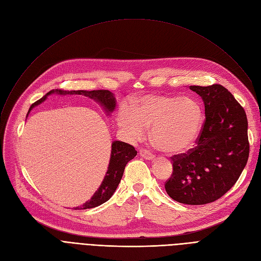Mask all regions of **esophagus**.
I'll use <instances>...</instances> for the list:
<instances>
[{"mask_svg": "<svg viewBox=\"0 0 261 261\" xmlns=\"http://www.w3.org/2000/svg\"><path fill=\"white\" fill-rule=\"evenodd\" d=\"M140 155L142 158L146 159V160H149V161H151V160L154 159V154L151 151H149V150H147V149H141L140 150Z\"/></svg>", "mask_w": 261, "mask_h": 261, "instance_id": "esophagus-1", "label": "esophagus"}]
</instances>
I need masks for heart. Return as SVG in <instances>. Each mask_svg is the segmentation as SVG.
<instances>
[{"label":"heart","mask_w":261,"mask_h":261,"mask_svg":"<svg viewBox=\"0 0 261 261\" xmlns=\"http://www.w3.org/2000/svg\"><path fill=\"white\" fill-rule=\"evenodd\" d=\"M118 125L133 140H140L151 127L154 146L167 154H180L193 148L203 127L201 105L188 97L148 95L135 100L132 109L122 105Z\"/></svg>","instance_id":"obj_1"}]
</instances>
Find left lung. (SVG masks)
Returning a JSON list of instances; mask_svg holds the SVG:
<instances>
[{"mask_svg":"<svg viewBox=\"0 0 261 261\" xmlns=\"http://www.w3.org/2000/svg\"><path fill=\"white\" fill-rule=\"evenodd\" d=\"M189 88L202 97L205 119L196 147L170 158L172 173L165 189L176 202L203 205L226 194L248 163V118L223 86Z\"/></svg>","mask_w":261,"mask_h":261,"instance_id":"obj_1","label":"left lung"}]
</instances>
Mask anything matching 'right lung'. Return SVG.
<instances>
[{"label": "right lung", "instance_id": "1", "mask_svg": "<svg viewBox=\"0 0 261 261\" xmlns=\"http://www.w3.org/2000/svg\"><path fill=\"white\" fill-rule=\"evenodd\" d=\"M51 93H59V94H78V95H85L87 97H90L92 99H95L100 102L105 107L107 111L111 112L115 108V98L113 94L108 90H94V91H65L61 89L51 90L48 93H46L42 98L37 100L35 103H33L30 108V111L32 108L35 106L41 103L45 100L46 96H48ZM29 111V112H30ZM138 153L135 148L132 145H129L127 143L115 141L112 144V151H111V159H110V164L108 167V171L106 173L105 179L100 185V187L97 189V191L93 195V197L90 199V201L86 202L80 210H88L93 208L96 206H99L102 203L107 202L110 198L113 196L115 190L121 180V176L123 174V170L127 165V163L134 159V156Z\"/></svg>", "mask_w": 261, "mask_h": 261}]
</instances>
